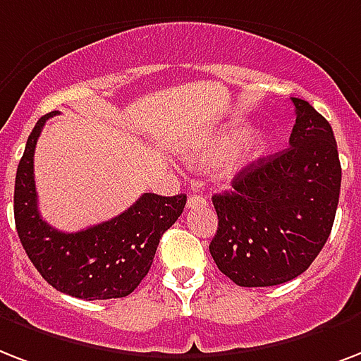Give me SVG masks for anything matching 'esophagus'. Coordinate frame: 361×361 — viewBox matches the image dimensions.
<instances>
[{
  "mask_svg": "<svg viewBox=\"0 0 361 361\" xmlns=\"http://www.w3.org/2000/svg\"><path fill=\"white\" fill-rule=\"evenodd\" d=\"M200 204H206V200L200 197V195H191L189 199H187V208H197Z\"/></svg>",
  "mask_w": 361,
  "mask_h": 361,
  "instance_id": "1",
  "label": "esophagus"
}]
</instances>
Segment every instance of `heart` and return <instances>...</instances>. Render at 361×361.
<instances>
[{
  "mask_svg": "<svg viewBox=\"0 0 361 361\" xmlns=\"http://www.w3.org/2000/svg\"><path fill=\"white\" fill-rule=\"evenodd\" d=\"M269 149V137L261 132L250 134V125L235 121L221 126L219 130L200 142L187 153L192 164H214L219 162V174L233 180Z\"/></svg>",
  "mask_w": 361,
  "mask_h": 361,
  "instance_id": "1",
  "label": "heart"
}]
</instances>
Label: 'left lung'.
<instances>
[{
	"label": "left lung",
	"mask_w": 361,
	"mask_h": 361,
	"mask_svg": "<svg viewBox=\"0 0 361 361\" xmlns=\"http://www.w3.org/2000/svg\"><path fill=\"white\" fill-rule=\"evenodd\" d=\"M290 147L261 157L212 197L217 214L210 254L242 288L297 279L320 254L334 227L341 162L331 125L309 102L291 98Z\"/></svg>",
	"instance_id": "left-lung-1"
}]
</instances>
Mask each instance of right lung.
I'll list each match as a JSON object with an SVG mask.
<instances>
[{
  "label": "right lung",
  "instance_id": "add662e5",
  "mask_svg": "<svg viewBox=\"0 0 361 361\" xmlns=\"http://www.w3.org/2000/svg\"><path fill=\"white\" fill-rule=\"evenodd\" d=\"M56 114L37 121L16 169L18 238L30 261L54 290L87 301L130 295L149 272L159 240L181 216L187 197L144 192L121 216L89 229L62 233L51 227L37 210L34 153L45 121Z\"/></svg>",
  "mask_w": 361,
  "mask_h": 361
}]
</instances>
